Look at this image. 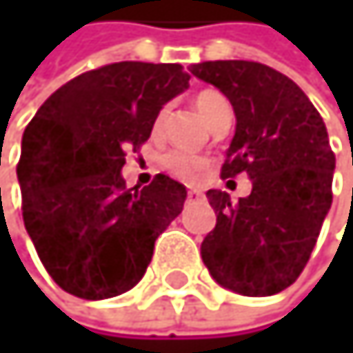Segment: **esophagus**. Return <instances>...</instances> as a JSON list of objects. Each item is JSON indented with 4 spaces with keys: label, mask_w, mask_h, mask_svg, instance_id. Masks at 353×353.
Instances as JSON below:
<instances>
[{
    "label": "esophagus",
    "mask_w": 353,
    "mask_h": 353,
    "mask_svg": "<svg viewBox=\"0 0 353 353\" xmlns=\"http://www.w3.org/2000/svg\"><path fill=\"white\" fill-rule=\"evenodd\" d=\"M201 194H203V192L196 190V188H190V190H188V199H199Z\"/></svg>",
    "instance_id": "obj_1"
}]
</instances>
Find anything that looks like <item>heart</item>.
Masks as SVG:
<instances>
[{"label":"heart","mask_w":353,"mask_h":353,"mask_svg":"<svg viewBox=\"0 0 353 353\" xmlns=\"http://www.w3.org/2000/svg\"><path fill=\"white\" fill-rule=\"evenodd\" d=\"M226 103V99L222 97L220 92L216 90H201L196 97H194V108L196 112L201 114V118L205 120V123L210 125L218 108ZM163 116L165 112H161L159 120H157V125H154V133L161 131V123H163ZM165 167L175 175V178H180V180H199L203 173L208 171L210 163L205 159H201V157H194V154H188V152H169L165 157Z\"/></svg>","instance_id":"b5f03b06"}]
</instances>
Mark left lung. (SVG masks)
Wrapping results in <instances>:
<instances>
[{
    "label": "left lung",
    "instance_id": "1",
    "mask_svg": "<svg viewBox=\"0 0 353 353\" xmlns=\"http://www.w3.org/2000/svg\"><path fill=\"white\" fill-rule=\"evenodd\" d=\"M190 72L220 88L235 110L222 178L245 173L252 180V192L237 203L208 190L216 226L201 243V259L228 290L277 294L305 269L332 203L326 125L307 94L269 65L205 61Z\"/></svg>",
    "mask_w": 353,
    "mask_h": 353
}]
</instances>
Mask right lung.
Masks as SVG:
<instances>
[{"label": "right lung", "instance_id": "add662e5", "mask_svg": "<svg viewBox=\"0 0 353 353\" xmlns=\"http://www.w3.org/2000/svg\"><path fill=\"white\" fill-rule=\"evenodd\" d=\"M188 80L178 63L103 65L54 90L27 125L17 165L23 220L65 292L101 301L131 290L180 216L184 184L159 173L127 188L120 169Z\"/></svg>", "mask_w": 353, "mask_h": 353}]
</instances>
